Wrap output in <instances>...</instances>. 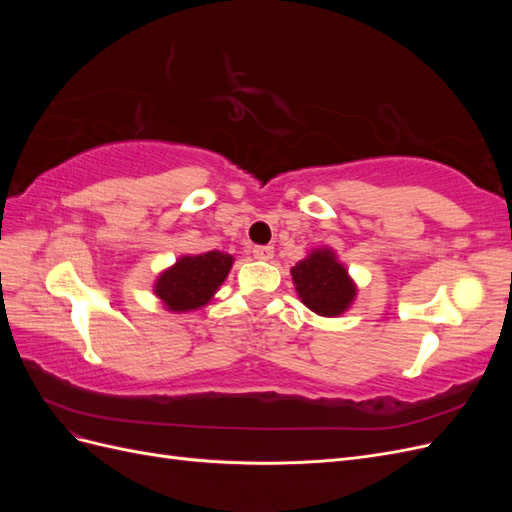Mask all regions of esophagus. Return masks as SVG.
<instances>
[{
	"instance_id": "1",
	"label": "esophagus",
	"mask_w": 512,
	"mask_h": 512,
	"mask_svg": "<svg viewBox=\"0 0 512 512\" xmlns=\"http://www.w3.org/2000/svg\"><path fill=\"white\" fill-rule=\"evenodd\" d=\"M256 260H271L273 258V247L271 245H256L252 250Z\"/></svg>"
}]
</instances>
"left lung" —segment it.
Here are the masks:
<instances>
[{
  "label": "left lung",
  "instance_id": "left-lung-1",
  "mask_svg": "<svg viewBox=\"0 0 512 512\" xmlns=\"http://www.w3.org/2000/svg\"><path fill=\"white\" fill-rule=\"evenodd\" d=\"M290 273L301 303L318 316H342L356 299V284L331 247H316Z\"/></svg>",
  "mask_w": 512,
  "mask_h": 512
}]
</instances>
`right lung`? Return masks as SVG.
Wrapping results in <instances>:
<instances>
[{"label": "right lung", "mask_w": 512, "mask_h": 512, "mask_svg": "<svg viewBox=\"0 0 512 512\" xmlns=\"http://www.w3.org/2000/svg\"><path fill=\"white\" fill-rule=\"evenodd\" d=\"M232 262L235 258L220 250L194 256L185 254L156 277L153 294L168 312H196L213 301L232 269Z\"/></svg>", "instance_id": "right-lung-1"}]
</instances>
